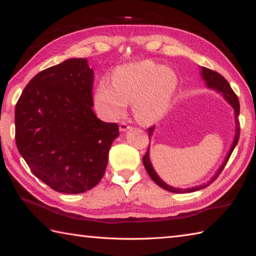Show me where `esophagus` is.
I'll list each match as a JSON object with an SVG mask.
<instances>
[{"label": "esophagus", "mask_w": 256, "mask_h": 256, "mask_svg": "<svg viewBox=\"0 0 256 256\" xmlns=\"http://www.w3.org/2000/svg\"><path fill=\"white\" fill-rule=\"evenodd\" d=\"M130 128H131V126H130V125H128L126 122H125V120H122V122L120 123V131H122V132L128 131V130Z\"/></svg>", "instance_id": "obj_1"}]
</instances>
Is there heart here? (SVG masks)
I'll return each mask as SVG.
<instances>
[{
  "instance_id": "heart-1",
  "label": "heart",
  "mask_w": 256,
  "mask_h": 256,
  "mask_svg": "<svg viewBox=\"0 0 256 256\" xmlns=\"http://www.w3.org/2000/svg\"><path fill=\"white\" fill-rule=\"evenodd\" d=\"M177 86L178 78L174 71L152 60H144L116 68L112 84L99 82L94 99L110 118H118L128 102H133L136 118L152 123L168 110Z\"/></svg>"
}]
</instances>
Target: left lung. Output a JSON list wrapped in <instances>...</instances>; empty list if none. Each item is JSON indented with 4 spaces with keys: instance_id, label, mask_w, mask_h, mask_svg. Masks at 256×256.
<instances>
[{
    "instance_id": "left-lung-1",
    "label": "left lung",
    "mask_w": 256,
    "mask_h": 256,
    "mask_svg": "<svg viewBox=\"0 0 256 256\" xmlns=\"http://www.w3.org/2000/svg\"><path fill=\"white\" fill-rule=\"evenodd\" d=\"M202 78L206 81V86H209V88L212 89H216V92H222L224 94V97L227 99V102L230 104V105L234 107V110H235V120H236V133H235V140L232 142V149L229 151V154L227 156L226 160H224V162L222 167H220V170L216 172V174L212 177L211 180L208 182V184H203L200 186H196V188H188V190H180V188H172V186L167 185L164 182H162V180L159 178V176L156 174V172L154 170L152 166H151V162H150V159H149V146H148V150H146V154L144 156V164L146 167V170L148 172L149 176L151 177V180H152L156 184L159 185L160 188H162L164 190H170V192L172 193H188V192H194V190H202L206 188V186H209L212 182L216 180V177L219 176L220 172H222V170L226 166V164L228 162L229 158H230V154H232L234 149H235L236 144H238V140H240V122H238V116H240V100H238V97L237 94L234 92V90L232 89L230 84H228V81L224 79V78L220 74V73L216 72L214 70H210V68H202ZM154 126H151L148 128V133H149V138L151 136V134L154 132Z\"/></svg>"
}]
</instances>
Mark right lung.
Listing matches in <instances>:
<instances>
[{
	"label": "right lung",
	"mask_w": 256,
	"mask_h": 256,
	"mask_svg": "<svg viewBox=\"0 0 256 256\" xmlns=\"http://www.w3.org/2000/svg\"><path fill=\"white\" fill-rule=\"evenodd\" d=\"M94 71L70 58L34 76L14 112L16 144L32 174L56 192L78 194L105 174L118 123L92 110Z\"/></svg>",
	"instance_id": "right-lung-1"
}]
</instances>
